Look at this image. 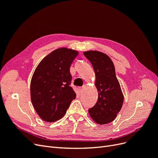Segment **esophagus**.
Here are the masks:
<instances>
[{"label":"esophagus","instance_id":"esophagus-1","mask_svg":"<svg viewBox=\"0 0 158 158\" xmlns=\"http://www.w3.org/2000/svg\"><path fill=\"white\" fill-rule=\"evenodd\" d=\"M82 89H83V88H82V87H78V92H79L80 93V92H82Z\"/></svg>","mask_w":158,"mask_h":158}]
</instances>
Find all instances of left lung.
I'll return each mask as SVG.
<instances>
[{
  "mask_svg": "<svg viewBox=\"0 0 158 158\" xmlns=\"http://www.w3.org/2000/svg\"><path fill=\"white\" fill-rule=\"evenodd\" d=\"M84 55L93 66L95 85L98 92L97 103L88 110V113L95 123L106 125L116 118L124 101L114 66L110 57L102 52L88 51L84 52Z\"/></svg>",
  "mask_w": 158,
  "mask_h": 158,
  "instance_id": "1",
  "label": "left lung"
}]
</instances>
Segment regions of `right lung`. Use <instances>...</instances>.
<instances>
[{"mask_svg": "<svg viewBox=\"0 0 158 158\" xmlns=\"http://www.w3.org/2000/svg\"><path fill=\"white\" fill-rule=\"evenodd\" d=\"M79 52L59 48L42 59L32 76L30 95L35 111L43 120L52 123L63 117L76 93L70 86L71 64Z\"/></svg>", "mask_w": 158, "mask_h": 158, "instance_id": "add662e5", "label": "right lung"}]
</instances>
